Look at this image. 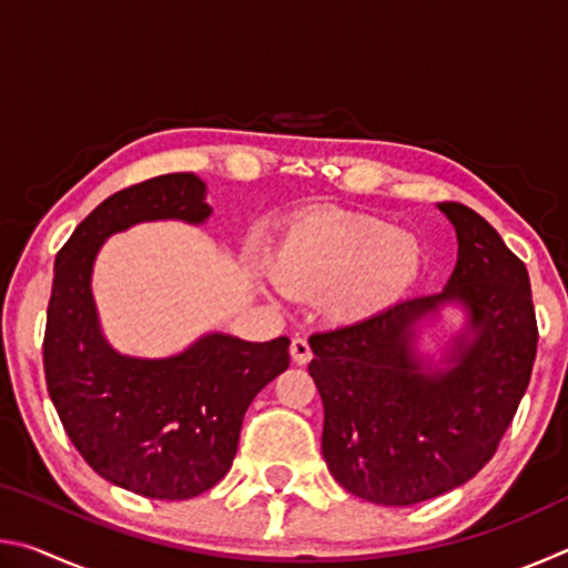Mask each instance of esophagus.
<instances>
[{"label":"esophagus","instance_id":"1","mask_svg":"<svg viewBox=\"0 0 568 568\" xmlns=\"http://www.w3.org/2000/svg\"><path fill=\"white\" fill-rule=\"evenodd\" d=\"M291 355H293V361H295L297 365H305L307 361L313 358L311 345H307L305 338H293V343H291Z\"/></svg>","mask_w":568,"mask_h":568}]
</instances>
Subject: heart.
I'll return each instance as SVG.
<instances>
[{
  "label": "heart",
  "instance_id": "obj_1",
  "mask_svg": "<svg viewBox=\"0 0 568 568\" xmlns=\"http://www.w3.org/2000/svg\"><path fill=\"white\" fill-rule=\"evenodd\" d=\"M423 243L378 217L311 213L287 225L267 261L275 287L321 297L333 323L355 325L396 307L418 283Z\"/></svg>",
  "mask_w": 568,
  "mask_h": 568
}]
</instances>
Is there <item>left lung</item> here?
<instances>
[{
    "label": "left lung",
    "instance_id": "obj_1",
    "mask_svg": "<svg viewBox=\"0 0 568 568\" xmlns=\"http://www.w3.org/2000/svg\"><path fill=\"white\" fill-rule=\"evenodd\" d=\"M438 210L458 237L444 291L311 335L323 458L345 491L378 506L428 501L474 478L511 426L536 358L526 265L470 207ZM448 304L467 321L434 359L419 333Z\"/></svg>",
    "mask_w": 568,
    "mask_h": 568
}]
</instances>
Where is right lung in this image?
<instances>
[{
    "instance_id": "right-lung-1",
    "label": "right lung",
    "mask_w": 568,
    "mask_h": 568,
    "mask_svg": "<svg viewBox=\"0 0 568 568\" xmlns=\"http://www.w3.org/2000/svg\"><path fill=\"white\" fill-rule=\"evenodd\" d=\"M205 197L192 172L114 192L57 253L47 307L44 378L67 436L110 484L160 501L200 496L227 474L247 406L291 365L285 335L205 333L168 358L124 355L104 338L92 295L104 240L155 220L203 225Z\"/></svg>"
}]
</instances>
